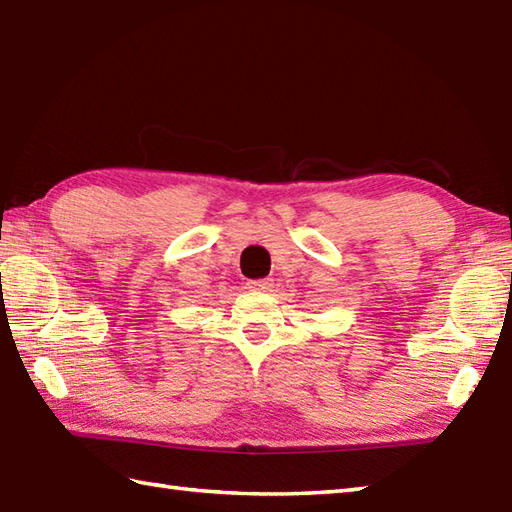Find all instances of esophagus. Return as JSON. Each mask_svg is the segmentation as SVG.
Wrapping results in <instances>:
<instances>
[{
    "mask_svg": "<svg viewBox=\"0 0 512 512\" xmlns=\"http://www.w3.org/2000/svg\"><path fill=\"white\" fill-rule=\"evenodd\" d=\"M246 285H248V290L266 292V290H270V288H272V281H270V279H253V281H248Z\"/></svg>",
    "mask_w": 512,
    "mask_h": 512,
    "instance_id": "esophagus-1",
    "label": "esophagus"
}]
</instances>
